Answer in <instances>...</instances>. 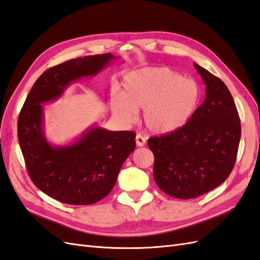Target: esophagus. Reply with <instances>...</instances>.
<instances>
[{"instance_id":"esophagus-1","label":"esophagus","mask_w":260,"mask_h":260,"mask_svg":"<svg viewBox=\"0 0 260 260\" xmlns=\"http://www.w3.org/2000/svg\"><path fill=\"white\" fill-rule=\"evenodd\" d=\"M136 143H137V146H144L145 145V143H146V141H145V139L142 137V136H140V135H138L137 137H136Z\"/></svg>"}]
</instances>
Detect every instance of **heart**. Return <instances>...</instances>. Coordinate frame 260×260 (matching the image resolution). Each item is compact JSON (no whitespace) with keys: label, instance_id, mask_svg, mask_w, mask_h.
Masks as SVG:
<instances>
[{"label":"heart","instance_id":"obj_1","mask_svg":"<svg viewBox=\"0 0 260 260\" xmlns=\"http://www.w3.org/2000/svg\"><path fill=\"white\" fill-rule=\"evenodd\" d=\"M200 99L196 81L167 67H147L125 76L122 93L115 94L112 108L118 118L128 122L143 111V122L149 131L169 133L190 120Z\"/></svg>","mask_w":260,"mask_h":260}]
</instances>
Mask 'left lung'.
<instances>
[{
	"label": "left lung",
	"instance_id": "obj_1",
	"mask_svg": "<svg viewBox=\"0 0 260 260\" xmlns=\"http://www.w3.org/2000/svg\"><path fill=\"white\" fill-rule=\"evenodd\" d=\"M206 98L182 128L148 139L154 180L172 198L188 200L223 183L237 159L241 122L226 85L194 62Z\"/></svg>",
	"mask_w": 260,
	"mask_h": 260
}]
</instances>
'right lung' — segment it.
Returning <instances> with one entry per match:
<instances>
[{"mask_svg": "<svg viewBox=\"0 0 260 260\" xmlns=\"http://www.w3.org/2000/svg\"><path fill=\"white\" fill-rule=\"evenodd\" d=\"M116 58L112 53L89 55L48 69L20 111L18 141L29 177L43 193L61 203L91 205L108 195L122 164L135 151L136 133L92 125L72 144L54 146L44 135L42 104L59 99L74 81L96 76Z\"/></svg>", "mask_w": 260, "mask_h": 260, "instance_id": "1", "label": "right lung"}]
</instances>
